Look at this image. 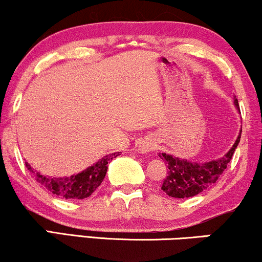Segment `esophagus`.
Segmentation results:
<instances>
[{"mask_svg": "<svg viewBox=\"0 0 262 262\" xmlns=\"http://www.w3.org/2000/svg\"><path fill=\"white\" fill-rule=\"evenodd\" d=\"M156 148V143L152 141V139H144V141L141 142L139 144V150L142 152H149Z\"/></svg>", "mask_w": 262, "mask_h": 262, "instance_id": "esophagus-1", "label": "esophagus"}]
</instances>
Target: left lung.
<instances>
[{
  "instance_id": "1",
  "label": "left lung",
  "mask_w": 262,
  "mask_h": 262,
  "mask_svg": "<svg viewBox=\"0 0 262 262\" xmlns=\"http://www.w3.org/2000/svg\"><path fill=\"white\" fill-rule=\"evenodd\" d=\"M234 103L239 112L238 101L236 98ZM241 132L242 130L239 131L232 148L223 157L205 163L189 162L187 160L168 155L166 152L160 154L159 156L164 161L168 168V174L164 178L161 189L174 198H191L216 184L218 178L227 169L228 163L232 159L235 149L237 148L241 139Z\"/></svg>"
}]
</instances>
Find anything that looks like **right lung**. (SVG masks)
Segmentation results:
<instances>
[{
	"instance_id": "1",
	"label": "right lung",
	"mask_w": 262,
	"mask_h": 262,
	"mask_svg": "<svg viewBox=\"0 0 262 262\" xmlns=\"http://www.w3.org/2000/svg\"><path fill=\"white\" fill-rule=\"evenodd\" d=\"M119 155L120 152L108 154L81 173L64 178L46 177V175L40 174V171H37L34 168H32L27 162L26 167L31 171L34 180H37V182L51 192L52 194L58 195L63 199H84L88 198L101 185L107 173V168H108L107 164L114 157Z\"/></svg>"
}]
</instances>
